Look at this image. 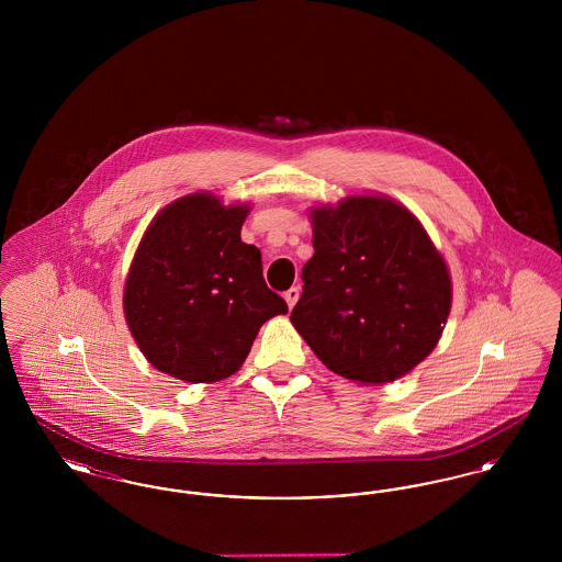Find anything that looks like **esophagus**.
Instances as JSON below:
<instances>
[{"label":"esophagus","mask_w":562,"mask_h":562,"mask_svg":"<svg viewBox=\"0 0 562 562\" xmlns=\"http://www.w3.org/2000/svg\"><path fill=\"white\" fill-rule=\"evenodd\" d=\"M284 299H286L289 307H294V303H296V299H299V289H296V286H293V289H289V291L284 293Z\"/></svg>","instance_id":"34e87169"}]
</instances>
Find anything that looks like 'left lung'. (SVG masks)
Masks as SVG:
<instances>
[{
	"label": "left lung",
	"mask_w": 562,
	"mask_h": 562,
	"mask_svg": "<svg viewBox=\"0 0 562 562\" xmlns=\"http://www.w3.org/2000/svg\"><path fill=\"white\" fill-rule=\"evenodd\" d=\"M314 257L291 321L333 371L387 383L415 369L451 310V278L422 223L401 204L358 195L314 213Z\"/></svg>",
	"instance_id": "1"
}]
</instances>
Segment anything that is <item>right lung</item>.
<instances>
[{
	"instance_id": "add662e5",
	"label": "right lung",
	"mask_w": 562,
	"mask_h": 562,
	"mask_svg": "<svg viewBox=\"0 0 562 562\" xmlns=\"http://www.w3.org/2000/svg\"><path fill=\"white\" fill-rule=\"evenodd\" d=\"M248 209L193 193L145 232L124 289L134 341L161 371L189 383L236 373L263 322L289 305L263 278L261 250L241 241Z\"/></svg>"
}]
</instances>
